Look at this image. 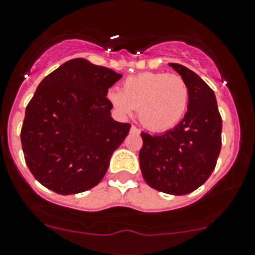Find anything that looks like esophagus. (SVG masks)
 <instances>
[{
	"label": "esophagus",
	"mask_w": 255,
	"mask_h": 255,
	"mask_svg": "<svg viewBox=\"0 0 255 255\" xmlns=\"http://www.w3.org/2000/svg\"><path fill=\"white\" fill-rule=\"evenodd\" d=\"M130 132H133V133H139V129H138V128L135 127V126H132V127H130Z\"/></svg>",
	"instance_id": "esophagus-1"
}]
</instances>
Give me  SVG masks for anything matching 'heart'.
<instances>
[{
    "mask_svg": "<svg viewBox=\"0 0 255 255\" xmlns=\"http://www.w3.org/2000/svg\"><path fill=\"white\" fill-rule=\"evenodd\" d=\"M108 101L121 116L138 110V118L150 130L175 127L187 112L189 90L179 76L164 72H143L128 77L122 91L111 90Z\"/></svg>",
    "mask_w": 255,
    "mask_h": 255,
    "instance_id": "1",
    "label": "heart"
}]
</instances>
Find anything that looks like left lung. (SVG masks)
Instances as JSON below:
<instances>
[{
	"instance_id": "8db88e82",
	"label": "left lung",
	"mask_w": 255,
	"mask_h": 255,
	"mask_svg": "<svg viewBox=\"0 0 255 255\" xmlns=\"http://www.w3.org/2000/svg\"><path fill=\"white\" fill-rule=\"evenodd\" d=\"M187 83L184 118L163 134L142 132L139 165L148 185L174 196L192 193L209 178L222 147V117L213 90L197 73L169 63Z\"/></svg>"
}]
</instances>
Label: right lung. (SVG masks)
<instances>
[{"label": "right lung", "mask_w": 255, "mask_h": 255, "mask_svg": "<svg viewBox=\"0 0 255 255\" xmlns=\"http://www.w3.org/2000/svg\"><path fill=\"white\" fill-rule=\"evenodd\" d=\"M122 75L73 58L42 80L27 105L21 129L24 160L33 177L58 194L96 187L129 123L111 117L106 97Z\"/></svg>", "instance_id": "add662e5"}]
</instances>
